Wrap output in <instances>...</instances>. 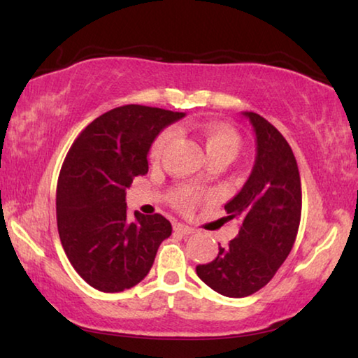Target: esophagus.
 <instances>
[{
  "mask_svg": "<svg viewBox=\"0 0 358 358\" xmlns=\"http://www.w3.org/2000/svg\"><path fill=\"white\" fill-rule=\"evenodd\" d=\"M173 230L177 234H181V235H191V234H194V229L192 227L186 226V224H181V222H175L173 224Z\"/></svg>",
  "mask_w": 358,
  "mask_h": 358,
  "instance_id": "1",
  "label": "esophagus"
}]
</instances>
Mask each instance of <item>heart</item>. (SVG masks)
<instances>
[{"mask_svg":"<svg viewBox=\"0 0 358 358\" xmlns=\"http://www.w3.org/2000/svg\"><path fill=\"white\" fill-rule=\"evenodd\" d=\"M197 136L201 137V141L207 151V156L213 155H222L229 157L230 161L237 156L240 150V136L234 129L227 128V126L221 124H197L194 126ZM173 132L172 129L162 131L159 136L155 138V142L151 143L150 148V157L151 161H157L162 156V151L167 147V143L172 141ZM201 199V192H197L192 187H181V189L175 191L173 201L181 208H191Z\"/></svg>","mask_w":358,"mask_h":358,"instance_id":"heart-1","label":"heart"}]
</instances>
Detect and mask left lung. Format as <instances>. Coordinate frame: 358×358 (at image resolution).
Instances as JSON below:
<instances>
[{"mask_svg":"<svg viewBox=\"0 0 358 358\" xmlns=\"http://www.w3.org/2000/svg\"><path fill=\"white\" fill-rule=\"evenodd\" d=\"M256 134V161L250 178L224 205L227 220H240L238 235L220 246L197 276L215 292L232 299L262 289L295 243L301 216V183L292 148L273 124L243 112Z\"/></svg>","mask_w":358,"mask_h":358,"instance_id":"8db88e82","label":"left lung"}]
</instances>
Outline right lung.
<instances>
[{
  "label": "right lung",
  "mask_w": 358,
  "mask_h": 358,
  "mask_svg": "<svg viewBox=\"0 0 358 358\" xmlns=\"http://www.w3.org/2000/svg\"><path fill=\"white\" fill-rule=\"evenodd\" d=\"M147 106H121L92 121L66 155L57 186V222L71 265L101 292H121L148 275L157 248L171 237L162 215L136 211L126 187L148 172L147 155L166 126L183 118Z\"/></svg>",
  "instance_id": "obj_1"
}]
</instances>
